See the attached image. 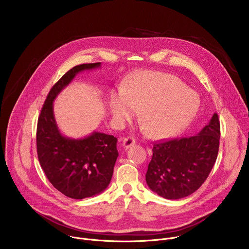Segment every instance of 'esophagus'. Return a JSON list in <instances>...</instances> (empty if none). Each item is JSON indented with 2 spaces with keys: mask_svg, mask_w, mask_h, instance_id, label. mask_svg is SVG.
<instances>
[{
  "mask_svg": "<svg viewBox=\"0 0 249 249\" xmlns=\"http://www.w3.org/2000/svg\"><path fill=\"white\" fill-rule=\"evenodd\" d=\"M136 144V140L133 137H123L122 146L124 149H129L131 146Z\"/></svg>",
  "mask_w": 249,
  "mask_h": 249,
  "instance_id": "esophagus-1",
  "label": "esophagus"
}]
</instances>
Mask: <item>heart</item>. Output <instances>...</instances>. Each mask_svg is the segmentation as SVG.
<instances>
[{"label": "heart", "instance_id": "1", "mask_svg": "<svg viewBox=\"0 0 249 249\" xmlns=\"http://www.w3.org/2000/svg\"><path fill=\"white\" fill-rule=\"evenodd\" d=\"M199 97L178 78L144 72L114 95L110 108L119 121L132 118L137 110L146 134L154 139L173 136L183 130L199 108Z\"/></svg>", "mask_w": 249, "mask_h": 249}]
</instances>
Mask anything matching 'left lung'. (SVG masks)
Instances as JSON below:
<instances>
[{
    "mask_svg": "<svg viewBox=\"0 0 249 249\" xmlns=\"http://www.w3.org/2000/svg\"><path fill=\"white\" fill-rule=\"evenodd\" d=\"M217 113L199 134L156 142L146 173L148 186L165 199H180L194 193L214 166L220 146Z\"/></svg>",
    "mask_w": 249,
    "mask_h": 249,
    "instance_id": "obj_1",
    "label": "left lung"
}]
</instances>
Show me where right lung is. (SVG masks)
Here are the masks:
<instances>
[{
    "instance_id": "add662e5",
    "label": "right lung",
    "mask_w": 249,
    "mask_h": 249,
    "mask_svg": "<svg viewBox=\"0 0 249 249\" xmlns=\"http://www.w3.org/2000/svg\"><path fill=\"white\" fill-rule=\"evenodd\" d=\"M98 67L100 63H90L69 70L50 89L37 122L40 165L50 183L72 199L94 196L108 186L118 157L117 139L99 132L77 140L63 136L54 118L53 101L78 73Z\"/></svg>"
}]
</instances>
